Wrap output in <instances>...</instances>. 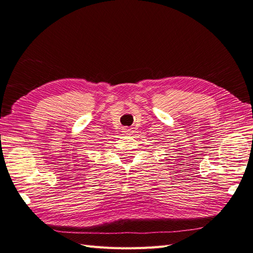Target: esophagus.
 Here are the masks:
<instances>
[{
  "mask_svg": "<svg viewBox=\"0 0 253 253\" xmlns=\"http://www.w3.org/2000/svg\"><path fill=\"white\" fill-rule=\"evenodd\" d=\"M123 132H124L125 134H131L133 132V130L131 128H128V127H124L123 128Z\"/></svg>",
  "mask_w": 253,
  "mask_h": 253,
  "instance_id": "obj_1",
  "label": "esophagus"
}]
</instances>
